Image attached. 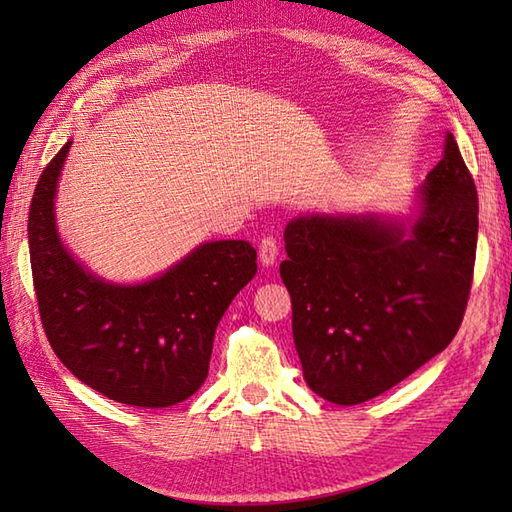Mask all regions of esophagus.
Segmentation results:
<instances>
[{"instance_id":"34e87169","label":"esophagus","mask_w":512,"mask_h":512,"mask_svg":"<svg viewBox=\"0 0 512 512\" xmlns=\"http://www.w3.org/2000/svg\"><path fill=\"white\" fill-rule=\"evenodd\" d=\"M277 255H279L277 239L273 235L262 237V242H259V262H262L264 266H273Z\"/></svg>"}]
</instances>
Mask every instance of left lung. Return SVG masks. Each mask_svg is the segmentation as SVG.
Wrapping results in <instances>:
<instances>
[{"label":"left lung","mask_w":512,"mask_h":512,"mask_svg":"<svg viewBox=\"0 0 512 512\" xmlns=\"http://www.w3.org/2000/svg\"><path fill=\"white\" fill-rule=\"evenodd\" d=\"M420 195L409 235L374 215H306L286 226L279 273L303 378L334 405L380 396L460 330L475 268L477 191L453 134Z\"/></svg>","instance_id":"obj_1"}]
</instances>
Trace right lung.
<instances>
[{"instance_id": "right-lung-1", "label": "right lung", "mask_w": 512, "mask_h": 512, "mask_svg": "<svg viewBox=\"0 0 512 512\" xmlns=\"http://www.w3.org/2000/svg\"><path fill=\"white\" fill-rule=\"evenodd\" d=\"M70 145L41 171L28 213L43 330L59 361L99 394L134 407H171L202 387L217 323L255 277L257 253L239 239L209 242L140 286L85 273L54 226L52 200Z\"/></svg>"}]
</instances>
